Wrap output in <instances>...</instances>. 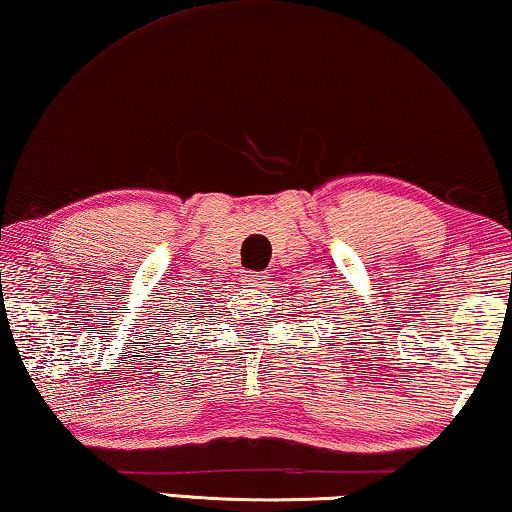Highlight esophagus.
I'll return each instance as SVG.
<instances>
[{
	"instance_id": "obj_1",
	"label": "esophagus",
	"mask_w": 512,
	"mask_h": 512,
	"mask_svg": "<svg viewBox=\"0 0 512 512\" xmlns=\"http://www.w3.org/2000/svg\"><path fill=\"white\" fill-rule=\"evenodd\" d=\"M269 282V276L264 271H255V273H246L243 276V285L246 287H264Z\"/></svg>"
}]
</instances>
